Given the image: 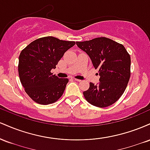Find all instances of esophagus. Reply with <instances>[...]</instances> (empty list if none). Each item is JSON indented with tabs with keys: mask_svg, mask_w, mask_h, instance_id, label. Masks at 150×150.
I'll return each instance as SVG.
<instances>
[{
	"mask_svg": "<svg viewBox=\"0 0 150 150\" xmlns=\"http://www.w3.org/2000/svg\"><path fill=\"white\" fill-rule=\"evenodd\" d=\"M73 80L75 81H77V82H80V80H79V79H76V78H73Z\"/></svg>",
	"mask_w": 150,
	"mask_h": 150,
	"instance_id": "obj_1",
	"label": "esophagus"
}]
</instances>
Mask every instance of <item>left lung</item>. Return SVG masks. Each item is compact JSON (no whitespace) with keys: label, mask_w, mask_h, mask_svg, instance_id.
<instances>
[{"label":"left lung","mask_w":150,"mask_h":150,"mask_svg":"<svg viewBox=\"0 0 150 150\" xmlns=\"http://www.w3.org/2000/svg\"><path fill=\"white\" fill-rule=\"evenodd\" d=\"M77 46L90 58L100 76L97 85L90 82L83 94L89 104L107 107L114 104L124 92L130 77V56L122 44L106 37L85 42Z\"/></svg>","instance_id":"obj_1"}]
</instances>
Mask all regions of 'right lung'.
Returning a JSON list of instances; mask_svg holds the SVG:
<instances>
[{
  "mask_svg": "<svg viewBox=\"0 0 150 150\" xmlns=\"http://www.w3.org/2000/svg\"><path fill=\"white\" fill-rule=\"evenodd\" d=\"M75 42L46 37L30 43L19 56L18 73L25 92L39 104L55 102L63 95L68 79L59 78L51 70Z\"/></svg>",
  "mask_w": 150,
  "mask_h": 150,
  "instance_id": "add662e5",
  "label": "right lung"
}]
</instances>
